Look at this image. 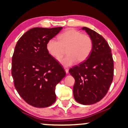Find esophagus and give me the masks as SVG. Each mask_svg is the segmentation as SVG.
Wrapping results in <instances>:
<instances>
[{"instance_id": "obj_1", "label": "esophagus", "mask_w": 128, "mask_h": 128, "mask_svg": "<svg viewBox=\"0 0 128 128\" xmlns=\"http://www.w3.org/2000/svg\"><path fill=\"white\" fill-rule=\"evenodd\" d=\"M64 70H65L66 73H67V74L68 73V68L66 67H64Z\"/></svg>"}]
</instances>
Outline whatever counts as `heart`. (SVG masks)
<instances>
[{"instance_id":"1","label":"heart","mask_w":128,"mask_h":128,"mask_svg":"<svg viewBox=\"0 0 128 128\" xmlns=\"http://www.w3.org/2000/svg\"><path fill=\"white\" fill-rule=\"evenodd\" d=\"M66 49L67 56L60 60L62 65L72 66L76 61L82 62L88 58L91 54L93 41L89 35L70 28L58 35V41L51 39L46 44L48 53L58 60L63 56Z\"/></svg>"}]
</instances>
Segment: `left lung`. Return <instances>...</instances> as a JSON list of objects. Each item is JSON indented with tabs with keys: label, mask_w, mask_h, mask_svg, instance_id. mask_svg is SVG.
Returning a JSON list of instances; mask_svg holds the SVG:
<instances>
[{
	"label": "left lung",
	"mask_w": 128,
	"mask_h": 128,
	"mask_svg": "<svg viewBox=\"0 0 128 128\" xmlns=\"http://www.w3.org/2000/svg\"><path fill=\"white\" fill-rule=\"evenodd\" d=\"M93 41V49L88 58L69 70L75 78L74 99L80 104L90 105L101 100L113 81L114 60L111 49L103 37L91 29L83 27Z\"/></svg>",
	"instance_id": "1"
}]
</instances>
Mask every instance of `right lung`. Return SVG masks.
Instances as JSON below:
<instances>
[{
    "label": "right lung",
    "mask_w": 128,
    "mask_h": 128,
    "mask_svg": "<svg viewBox=\"0 0 128 128\" xmlns=\"http://www.w3.org/2000/svg\"><path fill=\"white\" fill-rule=\"evenodd\" d=\"M62 29L32 28L19 38L14 48L12 60L14 87L34 107H48L56 102V86L66 75L46 50L47 42Z\"/></svg>",
    "instance_id": "add662e5"
}]
</instances>
